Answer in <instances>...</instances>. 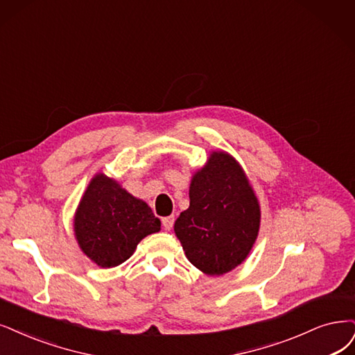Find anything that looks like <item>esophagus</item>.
<instances>
[{
    "label": "esophagus",
    "mask_w": 355,
    "mask_h": 355,
    "mask_svg": "<svg viewBox=\"0 0 355 355\" xmlns=\"http://www.w3.org/2000/svg\"><path fill=\"white\" fill-rule=\"evenodd\" d=\"M173 225H174V216H165V218H162V227L166 231H169L171 228H173Z\"/></svg>",
    "instance_id": "1"
}]
</instances>
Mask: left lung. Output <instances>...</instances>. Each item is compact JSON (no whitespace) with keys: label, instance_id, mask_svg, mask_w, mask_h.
<instances>
[{"label":"left lung","instance_id":"8db88e82","mask_svg":"<svg viewBox=\"0 0 355 355\" xmlns=\"http://www.w3.org/2000/svg\"><path fill=\"white\" fill-rule=\"evenodd\" d=\"M190 206L174 231L190 263L211 277L237 268L250 253L260 206L243 168L225 152H212L191 178Z\"/></svg>","mask_w":355,"mask_h":355}]
</instances>
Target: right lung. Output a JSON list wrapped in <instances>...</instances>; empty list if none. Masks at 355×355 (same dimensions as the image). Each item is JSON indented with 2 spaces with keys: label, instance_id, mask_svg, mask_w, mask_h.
Listing matches in <instances>:
<instances>
[{
  "label": "right lung",
  "instance_id": "obj_1",
  "mask_svg": "<svg viewBox=\"0 0 355 355\" xmlns=\"http://www.w3.org/2000/svg\"><path fill=\"white\" fill-rule=\"evenodd\" d=\"M159 230L152 209L105 174L92 178L74 216L78 245L101 268L124 263L146 235Z\"/></svg>",
  "mask_w": 355,
  "mask_h": 355
}]
</instances>
